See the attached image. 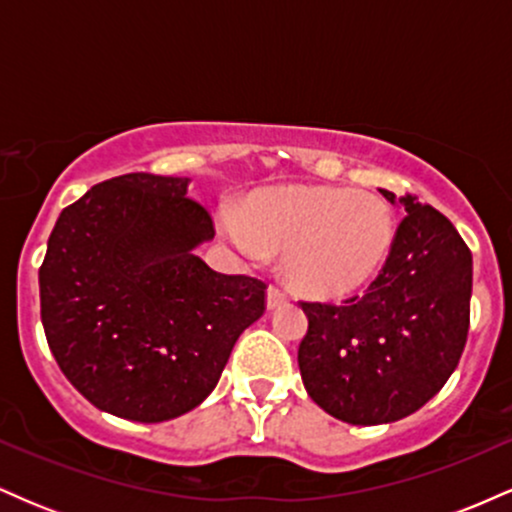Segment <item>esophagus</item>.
<instances>
[{
  "label": "esophagus",
  "mask_w": 512,
  "mask_h": 512,
  "mask_svg": "<svg viewBox=\"0 0 512 512\" xmlns=\"http://www.w3.org/2000/svg\"><path fill=\"white\" fill-rule=\"evenodd\" d=\"M284 303H286V293L281 289H276V286H269V289H267V308L276 310V308H281Z\"/></svg>",
  "instance_id": "1"
}]
</instances>
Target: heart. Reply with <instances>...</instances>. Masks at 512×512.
<instances>
[{
    "label": "heart",
    "mask_w": 512,
    "mask_h": 512,
    "mask_svg": "<svg viewBox=\"0 0 512 512\" xmlns=\"http://www.w3.org/2000/svg\"><path fill=\"white\" fill-rule=\"evenodd\" d=\"M228 243L248 260L284 252V274L313 298H344L368 286L395 243L390 204L370 192L291 185L260 192L223 219Z\"/></svg>",
    "instance_id": "obj_1"
}]
</instances>
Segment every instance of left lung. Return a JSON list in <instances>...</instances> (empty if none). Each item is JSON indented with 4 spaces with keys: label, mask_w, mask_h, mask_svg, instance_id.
I'll return each instance as SVG.
<instances>
[{
    "label": "left lung",
    "mask_w": 512,
    "mask_h": 512,
    "mask_svg": "<svg viewBox=\"0 0 512 512\" xmlns=\"http://www.w3.org/2000/svg\"><path fill=\"white\" fill-rule=\"evenodd\" d=\"M383 192L407 216L383 272L342 305L301 303L298 368L308 395L354 426L392 424L448 383L469 332L472 252L438 209Z\"/></svg>",
    "instance_id": "8db88e82"
}]
</instances>
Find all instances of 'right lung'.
Segmentation results:
<instances>
[{
	"label": "right lung",
	"instance_id": "1",
	"mask_svg": "<svg viewBox=\"0 0 512 512\" xmlns=\"http://www.w3.org/2000/svg\"><path fill=\"white\" fill-rule=\"evenodd\" d=\"M187 185L151 173L93 185L60 214L38 274L57 366L93 407L139 424L199 407L264 313L262 281L195 255L214 223Z\"/></svg>",
	"mask_w": 512,
	"mask_h": 512
}]
</instances>
